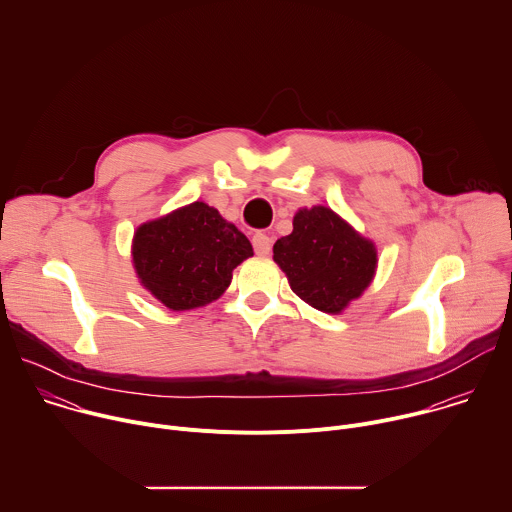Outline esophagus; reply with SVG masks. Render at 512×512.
<instances>
[{"mask_svg": "<svg viewBox=\"0 0 512 512\" xmlns=\"http://www.w3.org/2000/svg\"><path fill=\"white\" fill-rule=\"evenodd\" d=\"M271 245H273V241H271L269 235H265V233H255L253 235V249H255L257 255H269Z\"/></svg>", "mask_w": 512, "mask_h": 512, "instance_id": "1", "label": "esophagus"}]
</instances>
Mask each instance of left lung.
Segmentation results:
<instances>
[{
    "label": "left lung",
    "instance_id": "8db88e82",
    "mask_svg": "<svg viewBox=\"0 0 512 512\" xmlns=\"http://www.w3.org/2000/svg\"><path fill=\"white\" fill-rule=\"evenodd\" d=\"M273 259L294 294L328 314H338L356 300L377 267L375 245L326 206L302 208L294 216L291 235L273 245Z\"/></svg>",
    "mask_w": 512,
    "mask_h": 512
}]
</instances>
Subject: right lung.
Listing matches in <instances>:
<instances>
[{
    "label": "right lung",
    "mask_w": 512,
    "mask_h": 512,
    "mask_svg": "<svg viewBox=\"0 0 512 512\" xmlns=\"http://www.w3.org/2000/svg\"><path fill=\"white\" fill-rule=\"evenodd\" d=\"M251 255L249 239L204 202L145 223L133 237V265L143 287L176 312L216 300L233 269Z\"/></svg>",
    "instance_id": "right-lung-1"
}]
</instances>
